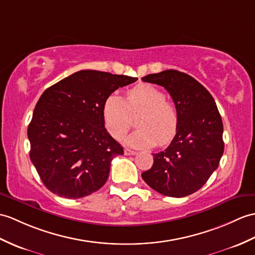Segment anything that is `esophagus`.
Returning a JSON list of instances; mask_svg holds the SVG:
<instances>
[{"label":"esophagus","mask_w":255,"mask_h":255,"mask_svg":"<svg viewBox=\"0 0 255 255\" xmlns=\"http://www.w3.org/2000/svg\"><path fill=\"white\" fill-rule=\"evenodd\" d=\"M134 154H137V152L130 149H125V155H134Z\"/></svg>","instance_id":"34e87169"}]
</instances>
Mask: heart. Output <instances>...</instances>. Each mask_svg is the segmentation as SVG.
<instances>
[{
	"label": "heart",
	"instance_id": "obj_1",
	"mask_svg": "<svg viewBox=\"0 0 255 255\" xmlns=\"http://www.w3.org/2000/svg\"><path fill=\"white\" fill-rule=\"evenodd\" d=\"M139 116V129L124 142L133 147L166 145L175 138L179 115L175 104L165 93L151 84H141L130 89L124 100L116 94L105 99L102 106L104 125L112 137L122 139L131 127L132 117Z\"/></svg>",
	"mask_w": 255,
	"mask_h": 255
}]
</instances>
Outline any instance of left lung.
<instances>
[{
	"label": "left lung",
	"mask_w": 255,
	"mask_h": 255,
	"mask_svg": "<svg viewBox=\"0 0 255 255\" xmlns=\"http://www.w3.org/2000/svg\"><path fill=\"white\" fill-rule=\"evenodd\" d=\"M164 87L178 111L179 125L166 150L153 154L141 174L147 185L167 197L182 198L209 180L224 153L223 122L211 93L193 77L175 69L142 78Z\"/></svg>",
	"instance_id": "obj_1"
}]
</instances>
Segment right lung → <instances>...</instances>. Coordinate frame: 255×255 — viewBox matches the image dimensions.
<instances>
[{
  "instance_id": "add662e5",
  "label": "right lung",
  "mask_w": 255,
  "mask_h": 255,
  "mask_svg": "<svg viewBox=\"0 0 255 255\" xmlns=\"http://www.w3.org/2000/svg\"><path fill=\"white\" fill-rule=\"evenodd\" d=\"M135 77L80 70L47 88L28 126L30 159L43 185L58 197L79 199L98 191L123 146L104 127L102 106Z\"/></svg>"
}]
</instances>
